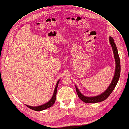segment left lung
<instances>
[{
    "label": "left lung",
    "instance_id": "obj_1",
    "mask_svg": "<svg viewBox=\"0 0 129 129\" xmlns=\"http://www.w3.org/2000/svg\"><path fill=\"white\" fill-rule=\"evenodd\" d=\"M109 42H110V44L112 47V49L113 50V52H114V57H115V62H116V68H115V72L114 74V76L113 77L111 83H110L109 87L106 90L98 96H96L93 97L85 96L83 95L82 94L81 92L79 90V89H78L75 85L76 90L78 96H79V98L82 101H83V102L85 103H94L102 102V101H103L105 100H106L109 97V96L111 94L112 91L114 90V89H115L116 85L117 83L118 80L119 79L120 74V58L118 55L117 48V47L114 42V39H113L111 37H109Z\"/></svg>",
    "mask_w": 129,
    "mask_h": 129
}]
</instances>
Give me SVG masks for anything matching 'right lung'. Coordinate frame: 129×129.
Instances as JSON below:
<instances>
[{
  "instance_id": "add662e5",
  "label": "right lung",
  "mask_w": 129,
  "mask_h": 129,
  "mask_svg": "<svg viewBox=\"0 0 129 129\" xmlns=\"http://www.w3.org/2000/svg\"><path fill=\"white\" fill-rule=\"evenodd\" d=\"M60 80H58L56 84V86L55 88V89H54V91L53 92V96L48 102H47L46 103L42 104L41 105H40V106H37V107H32V106H29V105H26L27 107H28L29 109H32V110H35V111H40L45 110V109L50 108V107H52V105L55 103V101L56 100V92H57V89L58 87V84L59 83V81Z\"/></svg>"
}]
</instances>
